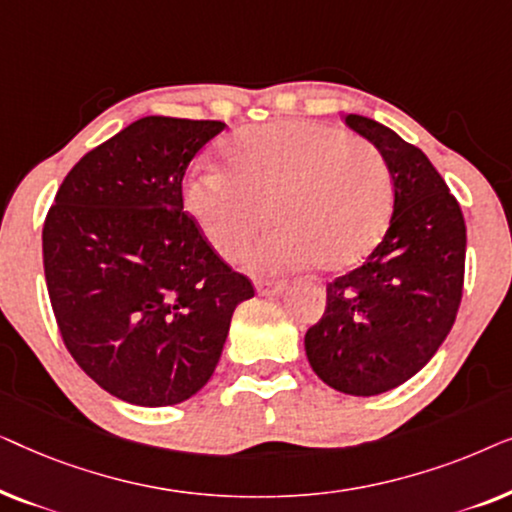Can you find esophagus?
<instances>
[{
	"label": "esophagus",
	"instance_id": "1",
	"mask_svg": "<svg viewBox=\"0 0 512 512\" xmlns=\"http://www.w3.org/2000/svg\"><path fill=\"white\" fill-rule=\"evenodd\" d=\"M256 291L258 296H282L286 291V282H270V279H261V282L256 284Z\"/></svg>",
	"mask_w": 512,
	"mask_h": 512
}]
</instances>
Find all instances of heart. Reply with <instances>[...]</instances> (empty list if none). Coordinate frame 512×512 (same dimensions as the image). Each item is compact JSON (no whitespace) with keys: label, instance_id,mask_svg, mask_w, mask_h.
I'll list each match as a JSON object with an SVG mask.
<instances>
[{"label":"heart","instance_id":"heart-1","mask_svg":"<svg viewBox=\"0 0 512 512\" xmlns=\"http://www.w3.org/2000/svg\"><path fill=\"white\" fill-rule=\"evenodd\" d=\"M228 172L200 167L184 205L216 254L242 256L268 223L277 228L251 251L258 272L317 261L324 272L361 263L382 240L391 214L384 160L338 128L310 121L249 128L226 146Z\"/></svg>","mask_w":512,"mask_h":512}]
</instances>
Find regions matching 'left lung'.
I'll return each instance as SVG.
<instances>
[{
  "label": "left lung",
  "mask_w": 512,
  "mask_h": 512,
  "mask_svg": "<svg viewBox=\"0 0 512 512\" xmlns=\"http://www.w3.org/2000/svg\"><path fill=\"white\" fill-rule=\"evenodd\" d=\"M345 123L387 163L394 212L361 268L326 286L305 354L328 387L377 396L417 375L450 333L464 289L466 223L422 149L373 118L347 114Z\"/></svg>",
  "instance_id": "obj_1"
}]
</instances>
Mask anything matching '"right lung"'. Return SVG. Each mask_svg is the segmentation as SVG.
Here are the masks:
<instances>
[{
    "instance_id": "1",
    "label": "right lung",
    "mask_w": 512,
    "mask_h": 512,
    "mask_svg": "<svg viewBox=\"0 0 512 512\" xmlns=\"http://www.w3.org/2000/svg\"><path fill=\"white\" fill-rule=\"evenodd\" d=\"M221 121L144 116L88 151L44 223V272L69 354L111 396L142 408L205 387L235 307L254 286L184 212L186 167Z\"/></svg>"
}]
</instances>
